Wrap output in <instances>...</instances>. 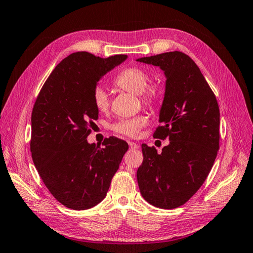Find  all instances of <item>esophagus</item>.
<instances>
[{
	"label": "esophagus",
	"instance_id": "obj_1",
	"mask_svg": "<svg viewBox=\"0 0 253 253\" xmlns=\"http://www.w3.org/2000/svg\"><path fill=\"white\" fill-rule=\"evenodd\" d=\"M128 146H129V148H130L131 150H136V149L139 148L138 144H137L136 142H132V141H128Z\"/></svg>",
	"mask_w": 253,
	"mask_h": 253
}]
</instances>
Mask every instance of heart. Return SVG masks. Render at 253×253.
<instances>
[{"mask_svg": "<svg viewBox=\"0 0 253 253\" xmlns=\"http://www.w3.org/2000/svg\"><path fill=\"white\" fill-rule=\"evenodd\" d=\"M117 88L127 92L140 95L144 104L153 106L160 99V90L155 84H150V75L141 67L131 66L124 69L114 79ZM92 101L95 109L100 112H106L110 107V98L102 87H96L92 93ZM148 117L146 115H137L131 118H123L112 125V129L121 135L135 137L140 128L146 125Z\"/></svg>", "mask_w": 253, "mask_h": 253, "instance_id": "b5f03b06", "label": "heart"}]
</instances>
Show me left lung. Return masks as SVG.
I'll list each match as a JSON object with an SVG mask.
<instances>
[{
  "label": "left lung",
  "instance_id": "obj_1",
  "mask_svg": "<svg viewBox=\"0 0 253 253\" xmlns=\"http://www.w3.org/2000/svg\"><path fill=\"white\" fill-rule=\"evenodd\" d=\"M137 61L164 72L161 125L153 137L169 140L161 153L154 147L141 146L139 189L152 206L175 209L199 190L215 161L219 148L218 104L197 64L185 53L166 52Z\"/></svg>",
  "mask_w": 253,
  "mask_h": 253
}]
</instances>
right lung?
Returning <instances> with one entry per match:
<instances>
[{
    "mask_svg": "<svg viewBox=\"0 0 253 253\" xmlns=\"http://www.w3.org/2000/svg\"><path fill=\"white\" fill-rule=\"evenodd\" d=\"M126 58L73 53L53 69L36 100L32 161L47 189L66 208L87 210L103 200L128 150V143L116 137L105 138L102 148L87 141L99 115L93 90Z\"/></svg>",
    "mask_w": 253,
    "mask_h": 253,
    "instance_id": "1",
    "label": "right lung"
}]
</instances>
